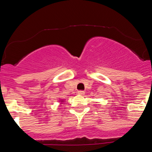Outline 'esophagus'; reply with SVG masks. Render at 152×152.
Wrapping results in <instances>:
<instances>
[{"label": "esophagus", "instance_id": "esophagus-1", "mask_svg": "<svg viewBox=\"0 0 152 152\" xmlns=\"http://www.w3.org/2000/svg\"><path fill=\"white\" fill-rule=\"evenodd\" d=\"M78 94H81V95H83V94H84V91H83L80 90V91H78Z\"/></svg>", "mask_w": 152, "mask_h": 152}]
</instances>
